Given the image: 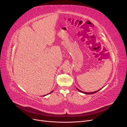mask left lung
Instances as JSON below:
<instances>
[{"label":"left lung","mask_w":127,"mask_h":127,"mask_svg":"<svg viewBox=\"0 0 127 127\" xmlns=\"http://www.w3.org/2000/svg\"><path fill=\"white\" fill-rule=\"evenodd\" d=\"M102 88H101V89H100V90H98V91H95V92H90V93H88V92H83V91H81V90H79V89H78V88H76V89H77V90H78V91H79L80 92H81V93H84V94H94V93H96L98 92V91H99L100 90H101Z\"/></svg>","instance_id":"left-lung-1"}]
</instances>
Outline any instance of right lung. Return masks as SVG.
<instances>
[{
  "label": "right lung",
  "instance_id": "add662e5",
  "mask_svg": "<svg viewBox=\"0 0 127 127\" xmlns=\"http://www.w3.org/2000/svg\"><path fill=\"white\" fill-rule=\"evenodd\" d=\"M52 92H53V91H52V92H50V93H49V94H50V93H52ZM48 94H47V95H48ZM46 95H44V96H46Z\"/></svg>",
  "mask_w": 127,
  "mask_h": 127
}]
</instances>
